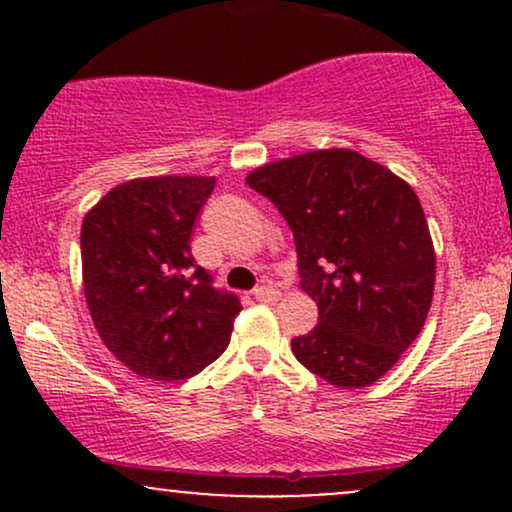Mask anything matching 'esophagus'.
Segmentation results:
<instances>
[{"mask_svg": "<svg viewBox=\"0 0 512 512\" xmlns=\"http://www.w3.org/2000/svg\"><path fill=\"white\" fill-rule=\"evenodd\" d=\"M252 296H255L257 301H264V303L279 301V291H276L274 286H257V289L252 291Z\"/></svg>", "mask_w": 512, "mask_h": 512, "instance_id": "34e87169", "label": "esophagus"}]
</instances>
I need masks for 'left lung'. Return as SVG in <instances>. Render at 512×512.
I'll use <instances>...</instances> for the list:
<instances>
[{"mask_svg":"<svg viewBox=\"0 0 512 512\" xmlns=\"http://www.w3.org/2000/svg\"><path fill=\"white\" fill-rule=\"evenodd\" d=\"M248 185L289 223L301 289L317 303L293 356L330 385H373L419 337L433 301L436 252L416 192L349 149L267 163Z\"/></svg>","mask_w":512,"mask_h":512,"instance_id":"1","label":"left lung"}]
</instances>
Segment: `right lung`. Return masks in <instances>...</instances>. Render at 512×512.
I'll return each mask as SVG.
<instances>
[{"instance_id": "1", "label": "right lung", "mask_w": 512, "mask_h": 512, "mask_svg": "<svg viewBox=\"0 0 512 512\" xmlns=\"http://www.w3.org/2000/svg\"><path fill=\"white\" fill-rule=\"evenodd\" d=\"M214 185L180 175L122 182L81 226L93 325L117 361L142 378L197 375L226 351L243 310L192 257V228Z\"/></svg>"}]
</instances>
